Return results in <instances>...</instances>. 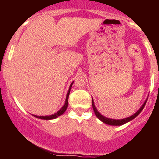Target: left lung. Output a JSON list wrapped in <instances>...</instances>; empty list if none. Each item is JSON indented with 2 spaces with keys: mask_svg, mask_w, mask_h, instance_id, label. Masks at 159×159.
Returning <instances> with one entry per match:
<instances>
[{
  "mask_svg": "<svg viewBox=\"0 0 159 159\" xmlns=\"http://www.w3.org/2000/svg\"><path fill=\"white\" fill-rule=\"evenodd\" d=\"M92 108H93V111H94L95 114H96V116H97V118L99 119V120H102L103 123L107 124V125H124V124H125V123H127V122H129V121L132 120L133 119L135 118L136 116L139 115V113H140L141 111H143V107H144V106H145V104H146V102H147V100H146L145 102H144V103L143 104V106H141L140 108H139V111H137L136 113H134V115H132L131 116H129V117L122 119V120H113V119L106 118V117L103 116L102 115H101V113H100L99 111H97V108H96V106H95L93 100H92Z\"/></svg>",
  "mask_w": 159,
  "mask_h": 159,
  "instance_id": "1",
  "label": "left lung"
}]
</instances>
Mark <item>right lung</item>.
Instances as JSON below:
<instances>
[{"label":"right lung","instance_id":"1","mask_svg":"<svg viewBox=\"0 0 159 159\" xmlns=\"http://www.w3.org/2000/svg\"><path fill=\"white\" fill-rule=\"evenodd\" d=\"M73 83V82L71 83L69 87V90H68V92H67V97H66V100H65V103L63 105L62 108L60 109L59 111H57V113L53 114V115H51V116H34V117L36 118H39V119H42V120H53V119H56L57 117L58 116H62V114L64 113L66 110L67 108V105H68V96H69V93H70V91H71V88H72V85Z\"/></svg>","mask_w":159,"mask_h":159}]
</instances>
